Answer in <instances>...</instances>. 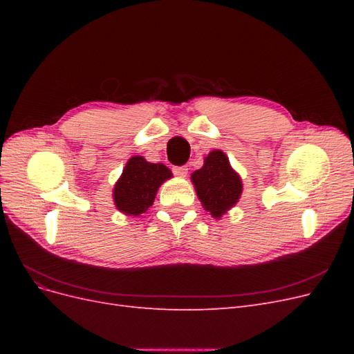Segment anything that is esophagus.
I'll list each match as a JSON object with an SVG mask.
<instances>
[{
    "label": "esophagus",
    "instance_id": "esophagus-1",
    "mask_svg": "<svg viewBox=\"0 0 354 354\" xmlns=\"http://www.w3.org/2000/svg\"><path fill=\"white\" fill-rule=\"evenodd\" d=\"M173 173L178 177H186L187 176V167L181 165V167H173Z\"/></svg>",
    "mask_w": 354,
    "mask_h": 354
}]
</instances>
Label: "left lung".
Segmentation results:
<instances>
[{"label":"left lung","instance_id":"1","mask_svg":"<svg viewBox=\"0 0 354 354\" xmlns=\"http://www.w3.org/2000/svg\"><path fill=\"white\" fill-rule=\"evenodd\" d=\"M196 195L203 208L214 218H220L232 207L236 205L242 195V180L230 167L226 153L212 151L203 159V167L192 174Z\"/></svg>","mask_w":354,"mask_h":354}]
</instances>
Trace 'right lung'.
<instances>
[{
	"mask_svg": "<svg viewBox=\"0 0 354 354\" xmlns=\"http://www.w3.org/2000/svg\"><path fill=\"white\" fill-rule=\"evenodd\" d=\"M173 173L164 164L147 162L143 156L128 159L113 187V202L125 216L138 217L153 205L156 192Z\"/></svg>",
	"mask_w": 354,
	"mask_h": 354,
	"instance_id": "1",
	"label": "right lung"
}]
</instances>
